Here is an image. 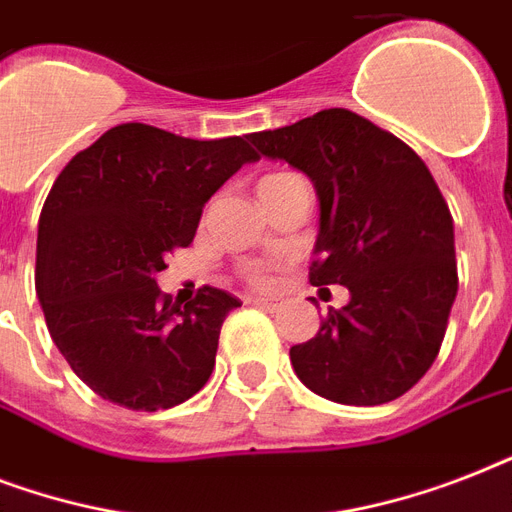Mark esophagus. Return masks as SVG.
Wrapping results in <instances>:
<instances>
[{"label": "esophagus", "mask_w": 512, "mask_h": 512, "mask_svg": "<svg viewBox=\"0 0 512 512\" xmlns=\"http://www.w3.org/2000/svg\"><path fill=\"white\" fill-rule=\"evenodd\" d=\"M247 303L257 305V308H263V311H276V308H279V300H273V297H249Z\"/></svg>", "instance_id": "34e87169"}]
</instances>
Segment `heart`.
I'll return each instance as SVG.
<instances>
[{
	"mask_svg": "<svg viewBox=\"0 0 512 512\" xmlns=\"http://www.w3.org/2000/svg\"><path fill=\"white\" fill-rule=\"evenodd\" d=\"M268 177H276V175H268ZM268 177H263V180H268ZM257 281H263V273H255Z\"/></svg>",
	"mask_w": 512,
	"mask_h": 512,
	"instance_id": "b5f03b06",
	"label": "heart"
}]
</instances>
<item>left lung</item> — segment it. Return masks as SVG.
Masks as SVG:
<instances>
[{"label": "left lung", "mask_w": 512, "mask_h": 512, "mask_svg": "<svg viewBox=\"0 0 512 512\" xmlns=\"http://www.w3.org/2000/svg\"><path fill=\"white\" fill-rule=\"evenodd\" d=\"M247 138L260 156L311 177L321 228L308 279L321 292H350L316 337L292 345L297 377L348 406L404 396L436 361L460 284L452 212L430 170L404 140L348 108Z\"/></svg>", "instance_id": "8db88e82"}]
</instances>
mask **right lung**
<instances>
[{"mask_svg": "<svg viewBox=\"0 0 512 512\" xmlns=\"http://www.w3.org/2000/svg\"><path fill=\"white\" fill-rule=\"evenodd\" d=\"M260 156L247 140H191L151 124L103 132L52 183L36 236V295L52 340L100 398L135 412L183 404L215 369L239 300L201 287L183 308L156 287L209 196Z\"/></svg>", "mask_w": 512, "mask_h": 512, "instance_id": "obj_1", "label": "right lung"}]
</instances>
